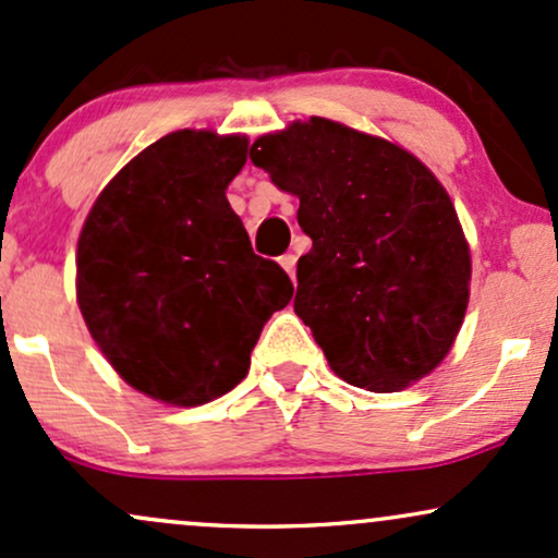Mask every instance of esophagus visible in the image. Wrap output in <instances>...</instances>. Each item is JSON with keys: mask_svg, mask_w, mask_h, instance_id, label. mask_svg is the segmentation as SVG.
<instances>
[{"mask_svg": "<svg viewBox=\"0 0 558 558\" xmlns=\"http://www.w3.org/2000/svg\"><path fill=\"white\" fill-rule=\"evenodd\" d=\"M280 267L293 278V275H296V257H293V254H283V257H280Z\"/></svg>", "mask_w": 558, "mask_h": 558, "instance_id": "1", "label": "esophagus"}]
</instances>
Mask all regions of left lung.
Returning a JSON list of instances; mask_svg holds the SVG:
<instances>
[{
	"instance_id": "obj_1",
	"label": "left lung",
	"mask_w": 558,
	"mask_h": 558,
	"mask_svg": "<svg viewBox=\"0 0 558 558\" xmlns=\"http://www.w3.org/2000/svg\"><path fill=\"white\" fill-rule=\"evenodd\" d=\"M299 196L312 239L293 310L349 386L390 393L451 351L470 301L472 262L446 189L386 138L310 118L248 149Z\"/></svg>"
}]
</instances>
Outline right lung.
I'll return each mask as SVG.
<instances>
[{
  "instance_id": "right-lung-1",
  "label": "right lung",
  "mask_w": 558,
  "mask_h": 558,
  "mask_svg": "<svg viewBox=\"0 0 558 558\" xmlns=\"http://www.w3.org/2000/svg\"><path fill=\"white\" fill-rule=\"evenodd\" d=\"M246 151V136L168 133L83 222L75 293L86 328L128 386L172 407L239 386L265 323L293 296L226 198Z\"/></svg>"
}]
</instances>
